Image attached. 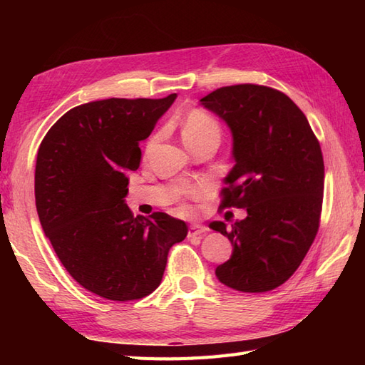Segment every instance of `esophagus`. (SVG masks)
<instances>
[{"instance_id": "1", "label": "esophagus", "mask_w": 365, "mask_h": 365, "mask_svg": "<svg viewBox=\"0 0 365 365\" xmlns=\"http://www.w3.org/2000/svg\"><path fill=\"white\" fill-rule=\"evenodd\" d=\"M207 227L205 226H200V224H192V226H190V230H188V237H197V235H204L207 234Z\"/></svg>"}]
</instances>
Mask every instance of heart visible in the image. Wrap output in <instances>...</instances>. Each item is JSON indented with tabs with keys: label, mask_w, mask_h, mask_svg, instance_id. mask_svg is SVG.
Masks as SVG:
<instances>
[{
	"label": "heart",
	"mask_w": 365,
	"mask_h": 365,
	"mask_svg": "<svg viewBox=\"0 0 365 365\" xmlns=\"http://www.w3.org/2000/svg\"><path fill=\"white\" fill-rule=\"evenodd\" d=\"M182 136H183L185 144L188 147H192L204 141H210V139H213V141H220L221 127L218 120H216L213 115L205 113L204 110H191L187 115H185V119L182 122ZM155 139L157 138L150 139L149 147L153 145ZM208 191H210V188H208L205 183L192 185V187L185 190V197L197 200V199L205 197L208 195ZM182 210L185 213H190L191 208L188 205H185Z\"/></svg>",
	"instance_id": "obj_1"
}]
</instances>
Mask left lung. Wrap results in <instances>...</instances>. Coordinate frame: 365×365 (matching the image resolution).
Wrapping results in <instances>:
<instances>
[{"label": "left lung", "instance_id": "1", "mask_svg": "<svg viewBox=\"0 0 365 365\" xmlns=\"http://www.w3.org/2000/svg\"><path fill=\"white\" fill-rule=\"evenodd\" d=\"M227 123L235 165L224 178L222 207L247 216L227 229L230 259L216 277L230 289L262 293L282 285L306 257L320 226L324 165L304 113L284 92L259 84L220 88L200 98Z\"/></svg>", "mask_w": 365, "mask_h": 365}]
</instances>
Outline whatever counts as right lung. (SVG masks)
<instances>
[{"label": "right lung", "instance_id": "1", "mask_svg": "<svg viewBox=\"0 0 365 365\" xmlns=\"http://www.w3.org/2000/svg\"><path fill=\"white\" fill-rule=\"evenodd\" d=\"M165 98H106L72 108L48 130L37 152L38 220L76 282L111 301H133L161 282L168 252L188 234L163 212L133 216L125 196L139 143L174 103Z\"/></svg>", "mask_w": 365, "mask_h": 365}]
</instances>
